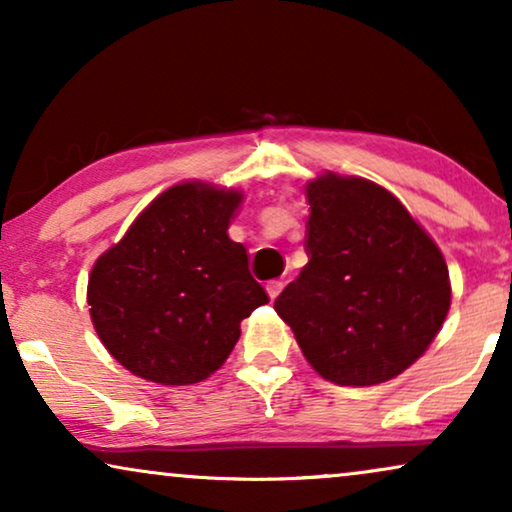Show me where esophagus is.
I'll return each instance as SVG.
<instances>
[{"mask_svg":"<svg viewBox=\"0 0 512 512\" xmlns=\"http://www.w3.org/2000/svg\"><path fill=\"white\" fill-rule=\"evenodd\" d=\"M265 289H268V296H270L272 300H275V298L279 296V293H282L284 282H282V279H270V282L265 284Z\"/></svg>","mask_w":512,"mask_h":512,"instance_id":"34e87169","label":"esophagus"}]
</instances>
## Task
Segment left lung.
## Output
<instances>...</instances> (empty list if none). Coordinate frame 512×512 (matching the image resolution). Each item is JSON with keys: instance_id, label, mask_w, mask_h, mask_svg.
I'll use <instances>...</instances> for the list:
<instances>
[{"instance_id": "1", "label": "left lung", "mask_w": 512, "mask_h": 512, "mask_svg": "<svg viewBox=\"0 0 512 512\" xmlns=\"http://www.w3.org/2000/svg\"><path fill=\"white\" fill-rule=\"evenodd\" d=\"M307 265L275 300L317 373L370 387L410 368L450 310L445 258L387 188L326 172L305 188Z\"/></svg>"}]
</instances>
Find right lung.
<instances>
[{"mask_svg": "<svg viewBox=\"0 0 512 512\" xmlns=\"http://www.w3.org/2000/svg\"><path fill=\"white\" fill-rule=\"evenodd\" d=\"M244 195L202 181L160 193L88 277L90 319L132 375L195 384L223 366L268 293L228 237Z\"/></svg>", "mask_w": 512, "mask_h": 512, "instance_id": "add662e5", "label": "right lung"}]
</instances>
